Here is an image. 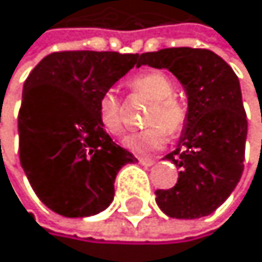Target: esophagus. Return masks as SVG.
<instances>
[{
  "mask_svg": "<svg viewBox=\"0 0 262 262\" xmlns=\"http://www.w3.org/2000/svg\"><path fill=\"white\" fill-rule=\"evenodd\" d=\"M138 161H140V164L146 165V167H151V165L154 164V161L149 159V157H138Z\"/></svg>",
  "mask_w": 262,
  "mask_h": 262,
  "instance_id": "obj_1",
  "label": "esophagus"
}]
</instances>
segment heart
<instances>
[{"instance_id": "b5f03b06", "label": "heart", "mask_w": 262, "mask_h": 262, "mask_svg": "<svg viewBox=\"0 0 262 262\" xmlns=\"http://www.w3.org/2000/svg\"><path fill=\"white\" fill-rule=\"evenodd\" d=\"M128 89L135 95L151 100L146 113V127L124 138V146L134 152L146 154L161 149L167 141V132L178 135L188 122V110L173 97L175 85L162 71L140 73L128 81ZM97 119L100 127L113 137L124 132V114L119 98L113 92H105L98 98Z\"/></svg>"}]
</instances>
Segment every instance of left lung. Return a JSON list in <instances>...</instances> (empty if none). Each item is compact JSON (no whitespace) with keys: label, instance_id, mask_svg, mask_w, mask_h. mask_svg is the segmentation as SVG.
Returning a JSON list of instances; mask_svg holds the SVG:
<instances>
[{"label":"left lung","instance_id":"obj_1","mask_svg":"<svg viewBox=\"0 0 262 262\" xmlns=\"http://www.w3.org/2000/svg\"><path fill=\"white\" fill-rule=\"evenodd\" d=\"M138 63L167 68L188 95V122L178 148L165 156L181 171L173 188L156 191V202L170 218L207 216L244 171L248 122L237 74L215 52L192 47L141 54Z\"/></svg>","mask_w":262,"mask_h":262}]
</instances>
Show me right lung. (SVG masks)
Listing matches in <instances>:
<instances>
[{"label":"right lung","mask_w":262,"mask_h":262,"mask_svg":"<svg viewBox=\"0 0 262 262\" xmlns=\"http://www.w3.org/2000/svg\"><path fill=\"white\" fill-rule=\"evenodd\" d=\"M135 65L138 54L61 51L44 57L24 84L20 164L39 201L61 216L108 208L118 171L137 162L97 119L98 98Z\"/></svg>","instance_id":"right-lung-1"}]
</instances>
